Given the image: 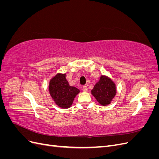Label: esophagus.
<instances>
[{
    "label": "esophagus",
    "mask_w": 159,
    "mask_h": 159,
    "mask_svg": "<svg viewBox=\"0 0 159 159\" xmlns=\"http://www.w3.org/2000/svg\"><path fill=\"white\" fill-rule=\"evenodd\" d=\"M82 89L84 91H88V87L87 85H83L82 86Z\"/></svg>",
    "instance_id": "1"
}]
</instances>
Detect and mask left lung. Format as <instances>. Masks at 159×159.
I'll use <instances>...</instances> for the list:
<instances>
[{
    "instance_id": "left-lung-1",
    "label": "left lung",
    "mask_w": 159,
    "mask_h": 159,
    "mask_svg": "<svg viewBox=\"0 0 159 159\" xmlns=\"http://www.w3.org/2000/svg\"><path fill=\"white\" fill-rule=\"evenodd\" d=\"M91 92L98 103L104 106L110 104L114 98L117 92L116 85L109 77L102 75Z\"/></svg>"
}]
</instances>
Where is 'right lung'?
I'll list each match as a JSON object with an SVG mask.
<instances>
[{"label": "right lung", "mask_w": 159, "mask_h": 159, "mask_svg": "<svg viewBox=\"0 0 159 159\" xmlns=\"http://www.w3.org/2000/svg\"><path fill=\"white\" fill-rule=\"evenodd\" d=\"M49 92L57 106L67 109L70 107L80 90L69 85L66 74L58 73L50 81Z\"/></svg>", "instance_id": "obj_1"}]
</instances>
